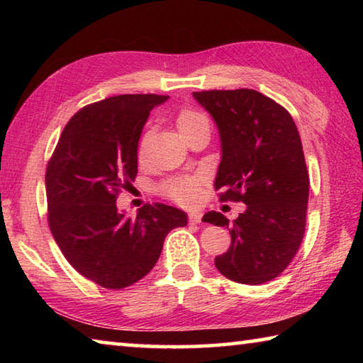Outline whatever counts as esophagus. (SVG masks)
Returning <instances> with one entry per match:
<instances>
[{"label": "esophagus", "instance_id": "esophagus-1", "mask_svg": "<svg viewBox=\"0 0 363 363\" xmlns=\"http://www.w3.org/2000/svg\"><path fill=\"white\" fill-rule=\"evenodd\" d=\"M189 220L192 224H199L200 220H201V213L200 211H192V213H189Z\"/></svg>", "mask_w": 363, "mask_h": 363}]
</instances>
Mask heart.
I'll return each mask as SVG.
<instances>
[{
	"mask_svg": "<svg viewBox=\"0 0 363 363\" xmlns=\"http://www.w3.org/2000/svg\"><path fill=\"white\" fill-rule=\"evenodd\" d=\"M201 123H208L206 116L199 112H192V110H184V112H181L179 116H177V130H179L181 134H184L186 131L192 130V128L201 125ZM144 140L145 138L143 139V144H140L139 153H143ZM200 190L201 179L199 176H184L163 184L164 195H168L169 199H173L181 205H194L195 201L199 200Z\"/></svg>",
	"mask_w": 363,
	"mask_h": 363,
	"instance_id": "heart-1",
	"label": "heart"
}]
</instances>
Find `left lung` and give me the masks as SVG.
I'll list each match as a JSON object with an SVG mask.
<instances>
[{"mask_svg": "<svg viewBox=\"0 0 363 363\" xmlns=\"http://www.w3.org/2000/svg\"><path fill=\"white\" fill-rule=\"evenodd\" d=\"M194 99L219 131L214 187L224 190L220 200L247 205L232 225L218 211L203 216L232 238L214 264L237 284H264L291 262L306 229L309 174L298 128L284 107L255 89L201 91Z\"/></svg>", "mask_w": 363, "mask_h": 363, "instance_id": "1", "label": "left lung"}]
</instances>
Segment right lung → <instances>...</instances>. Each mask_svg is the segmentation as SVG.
<instances>
[{
  "instance_id": "obj_1",
  "label": "right lung",
  "mask_w": 363,
  "mask_h": 363,
  "mask_svg": "<svg viewBox=\"0 0 363 363\" xmlns=\"http://www.w3.org/2000/svg\"><path fill=\"white\" fill-rule=\"evenodd\" d=\"M168 96L123 94L72 116L46 169L48 220L65 259L110 290L136 284L155 266L163 242L187 214L153 203L128 216L116 195L138 174V145L150 110Z\"/></svg>"
}]
</instances>
